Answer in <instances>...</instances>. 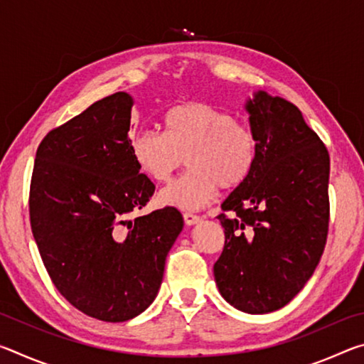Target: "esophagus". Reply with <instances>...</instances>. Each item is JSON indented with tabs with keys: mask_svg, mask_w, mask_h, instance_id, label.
<instances>
[{
	"mask_svg": "<svg viewBox=\"0 0 364 364\" xmlns=\"http://www.w3.org/2000/svg\"><path fill=\"white\" fill-rule=\"evenodd\" d=\"M183 218H184V223H186L188 226H193L196 223H199V220H200L199 215H194V213H191V212L184 213Z\"/></svg>",
	"mask_w": 364,
	"mask_h": 364,
	"instance_id": "34e87169",
	"label": "esophagus"
}]
</instances>
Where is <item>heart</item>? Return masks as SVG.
Returning a JSON list of instances; mask_svg holds the SVG:
<instances>
[{"label":"heart","mask_w":364,"mask_h":364,"mask_svg":"<svg viewBox=\"0 0 364 364\" xmlns=\"http://www.w3.org/2000/svg\"><path fill=\"white\" fill-rule=\"evenodd\" d=\"M164 132L139 130L132 138L138 168L156 183H167L188 160L189 171L160 193L164 205L183 210L204 207L221 189L249 180L258 159V139L249 125L207 102L176 104L164 114Z\"/></svg>","instance_id":"heart-1"}]
</instances>
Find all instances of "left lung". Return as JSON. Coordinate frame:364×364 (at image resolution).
<instances>
[{
  "instance_id": "1",
  "label": "left lung",
  "mask_w": 364,
  "mask_h": 364,
  "mask_svg": "<svg viewBox=\"0 0 364 364\" xmlns=\"http://www.w3.org/2000/svg\"><path fill=\"white\" fill-rule=\"evenodd\" d=\"M258 139L255 170L218 215L225 247L213 274L228 304L276 311L316 269L329 226V154L299 107L264 91L245 102Z\"/></svg>"
}]
</instances>
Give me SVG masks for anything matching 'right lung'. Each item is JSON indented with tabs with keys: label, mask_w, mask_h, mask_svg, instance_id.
Listing matches in <instances>:
<instances>
[{
	"label": "right lung",
	"mask_w": 364,
	"mask_h": 364,
	"mask_svg": "<svg viewBox=\"0 0 364 364\" xmlns=\"http://www.w3.org/2000/svg\"><path fill=\"white\" fill-rule=\"evenodd\" d=\"M132 107L119 91L49 132L30 183V225L49 278L77 310L107 323L152 304L184 225L175 207L130 218L156 191L133 159Z\"/></svg>",
	"instance_id": "obj_1"
}]
</instances>
